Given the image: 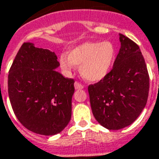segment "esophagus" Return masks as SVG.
Returning <instances> with one entry per match:
<instances>
[{
  "label": "esophagus",
  "instance_id": "obj_1",
  "mask_svg": "<svg viewBox=\"0 0 159 159\" xmlns=\"http://www.w3.org/2000/svg\"><path fill=\"white\" fill-rule=\"evenodd\" d=\"M74 87H75V88L77 89V90H81V89H82V88H83V85H82V83H80V82H76L74 83Z\"/></svg>",
  "mask_w": 159,
  "mask_h": 159
}]
</instances>
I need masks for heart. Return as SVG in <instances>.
Wrapping results in <instances>:
<instances>
[{"label":"heart","mask_w":159,"mask_h":159,"mask_svg":"<svg viewBox=\"0 0 159 159\" xmlns=\"http://www.w3.org/2000/svg\"><path fill=\"white\" fill-rule=\"evenodd\" d=\"M115 49L108 41L87 42L78 45L68 53L60 57V65L66 71L80 66L82 77L89 82H99L111 70Z\"/></svg>","instance_id":"1"}]
</instances>
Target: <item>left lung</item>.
Returning a JSON list of instances; mask_svg holds the SVG:
<instances>
[{
  "label": "left lung",
  "instance_id": "1",
  "mask_svg": "<svg viewBox=\"0 0 159 159\" xmlns=\"http://www.w3.org/2000/svg\"><path fill=\"white\" fill-rule=\"evenodd\" d=\"M119 52L103 79L88 86L93 116L102 127L118 130L138 118L146 106L149 76L139 47L119 34Z\"/></svg>",
  "mask_w": 159,
  "mask_h": 159
}]
</instances>
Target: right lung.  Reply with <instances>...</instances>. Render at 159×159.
Wrapping results in <instances>:
<instances>
[{"instance_id": "add662e5", "label": "right lung", "mask_w": 159, "mask_h": 159, "mask_svg": "<svg viewBox=\"0 0 159 159\" xmlns=\"http://www.w3.org/2000/svg\"><path fill=\"white\" fill-rule=\"evenodd\" d=\"M55 52L24 42L8 75V94L14 113L28 130L52 136L71 117L75 81L59 73Z\"/></svg>"}]
</instances>
